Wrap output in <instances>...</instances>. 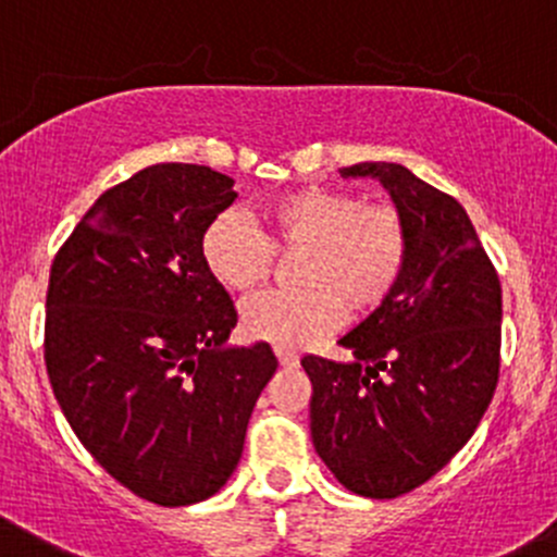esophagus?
<instances>
[{"label":"esophagus","mask_w":557,"mask_h":557,"mask_svg":"<svg viewBox=\"0 0 557 557\" xmlns=\"http://www.w3.org/2000/svg\"><path fill=\"white\" fill-rule=\"evenodd\" d=\"M274 356H277L280 367H285V369H290V367H296V363H299V352H296L294 347L274 345Z\"/></svg>","instance_id":"esophagus-1"}]
</instances>
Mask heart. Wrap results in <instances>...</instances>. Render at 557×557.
Returning <instances> with one entry per match:
<instances>
[{"mask_svg": "<svg viewBox=\"0 0 557 557\" xmlns=\"http://www.w3.org/2000/svg\"><path fill=\"white\" fill-rule=\"evenodd\" d=\"M296 290H269L243 307L247 336L299 347L345 323L352 312H372L407 272L412 234L398 207L361 201L352 190L299 188L274 196L256 212H223L201 239L212 277L232 294L267 283L277 256L299 252Z\"/></svg>", "mask_w": 557, "mask_h": 557, "instance_id": "b5f03b06", "label": "heart"}]
</instances>
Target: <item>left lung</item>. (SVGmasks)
I'll list each match as a JSON object with an SVG mask.
<instances>
[{
  "mask_svg": "<svg viewBox=\"0 0 557 557\" xmlns=\"http://www.w3.org/2000/svg\"><path fill=\"white\" fill-rule=\"evenodd\" d=\"M345 177H377L412 234L391 296L339 339L350 363L305 356L310 431L347 491H414L471 440L502 367V283L469 215L407 166L367 161Z\"/></svg>",
  "mask_w": 557,
  "mask_h": 557,
  "instance_id": "8db88e82",
  "label": "left lung"
}]
</instances>
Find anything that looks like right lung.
<instances>
[{
    "label": "right lung",
    "instance_id": "add662e5",
    "mask_svg": "<svg viewBox=\"0 0 557 557\" xmlns=\"http://www.w3.org/2000/svg\"><path fill=\"white\" fill-rule=\"evenodd\" d=\"M234 199L210 166H148L94 201L50 267L55 401L107 474L159 507L226 485L277 369L267 342L226 347L237 310L201 256Z\"/></svg>",
    "mask_w": 557,
    "mask_h": 557
}]
</instances>
